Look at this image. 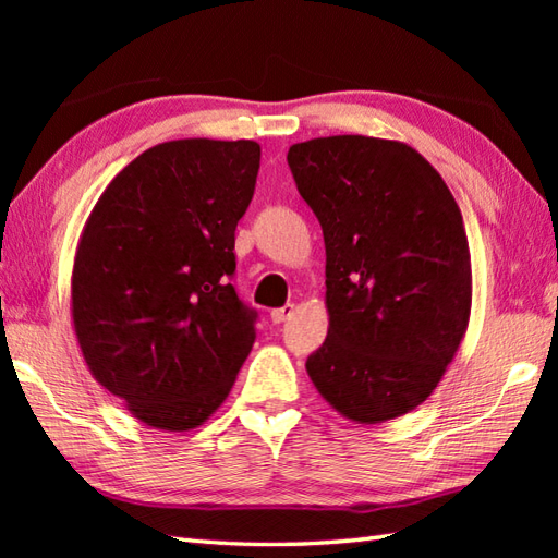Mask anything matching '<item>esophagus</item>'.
<instances>
[{
    "label": "esophagus",
    "mask_w": 558,
    "mask_h": 558,
    "mask_svg": "<svg viewBox=\"0 0 558 558\" xmlns=\"http://www.w3.org/2000/svg\"><path fill=\"white\" fill-rule=\"evenodd\" d=\"M292 314H294V304H286V306H280V310H272L270 318H272V324H282V322H288Z\"/></svg>",
    "instance_id": "1"
}]
</instances>
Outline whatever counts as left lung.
Masks as SVG:
<instances>
[{"label": "left lung", "instance_id": "left-lung-1", "mask_svg": "<svg viewBox=\"0 0 558 558\" xmlns=\"http://www.w3.org/2000/svg\"><path fill=\"white\" fill-rule=\"evenodd\" d=\"M326 244L328 336L306 374L357 424L408 414L434 393L465 338L472 266L453 194L402 141L360 134L288 150Z\"/></svg>", "mask_w": 558, "mask_h": 558}]
</instances>
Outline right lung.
<instances>
[{
	"mask_svg": "<svg viewBox=\"0 0 558 558\" xmlns=\"http://www.w3.org/2000/svg\"><path fill=\"white\" fill-rule=\"evenodd\" d=\"M258 162L256 141H165L114 177L83 225L71 270L81 354L153 429L204 424L252 352L256 314L230 278Z\"/></svg>",
	"mask_w": 558,
	"mask_h": 558,
	"instance_id": "obj_1",
	"label": "right lung"
}]
</instances>
